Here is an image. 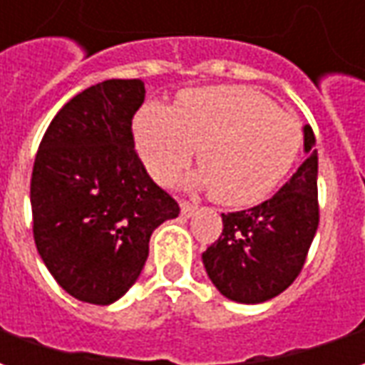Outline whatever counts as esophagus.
Here are the masks:
<instances>
[{
    "label": "esophagus",
    "instance_id": "1",
    "mask_svg": "<svg viewBox=\"0 0 365 365\" xmlns=\"http://www.w3.org/2000/svg\"><path fill=\"white\" fill-rule=\"evenodd\" d=\"M180 207H182L183 217H191V215L197 211V205H193V203H190V201H182V203H180Z\"/></svg>",
    "mask_w": 365,
    "mask_h": 365
}]
</instances>
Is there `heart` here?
Segmentation results:
<instances>
[{
  "label": "heart",
  "instance_id": "b5f03b06",
  "mask_svg": "<svg viewBox=\"0 0 365 365\" xmlns=\"http://www.w3.org/2000/svg\"><path fill=\"white\" fill-rule=\"evenodd\" d=\"M136 148L158 182H172L197 146L193 187L219 203L254 205L295 164L303 128L272 99L242 86H207L180 93L175 105L150 103L135 119Z\"/></svg>",
  "mask_w": 365,
  "mask_h": 365
}]
</instances>
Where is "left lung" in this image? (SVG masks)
<instances>
[{"label": "left lung", "mask_w": 365, "mask_h": 365, "mask_svg": "<svg viewBox=\"0 0 365 365\" xmlns=\"http://www.w3.org/2000/svg\"><path fill=\"white\" fill-rule=\"evenodd\" d=\"M307 160L274 197L222 213V232L203 252L207 275L238 303H264L297 279L319 227V156L305 125Z\"/></svg>", "instance_id": "8db88e82"}]
</instances>
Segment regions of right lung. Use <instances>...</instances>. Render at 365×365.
Listing matches in <instances>:
<instances>
[{"instance_id": "add662e5", "label": "right lung", "mask_w": 365, "mask_h": 365, "mask_svg": "<svg viewBox=\"0 0 365 365\" xmlns=\"http://www.w3.org/2000/svg\"><path fill=\"white\" fill-rule=\"evenodd\" d=\"M140 80H105L72 97L38 144L33 237L52 277L72 297L109 305L138 279L156 227L180 205L152 182L135 150Z\"/></svg>"}]
</instances>
